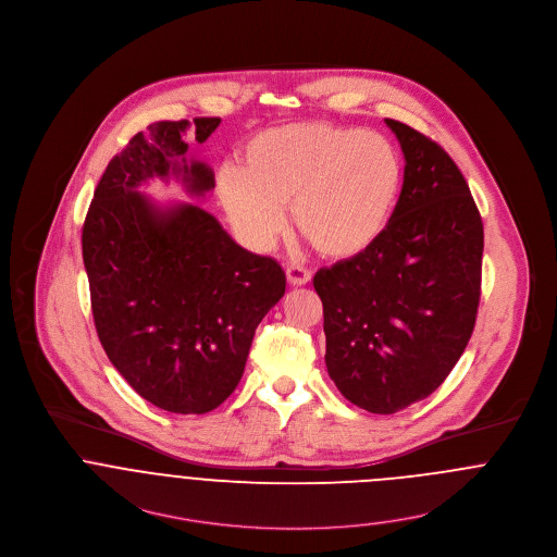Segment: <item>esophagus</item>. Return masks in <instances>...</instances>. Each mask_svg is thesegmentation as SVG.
Instances as JSON below:
<instances>
[{"label": "esophagus", "instance_id": "1", "mask_svg": "<svg viewBox=\"0 0 557 557\" xmlns=\"http://www.w3.org/2000/svg\"><path fill=\"white\" fill-rule=\"evenodd\" d=\"M287 283L292 285V287H302V285H308L310 283V278H312V274L302 268V265H287Z\"/></svg>", "mask_w": 557, "mask_h": 557}]
</instances>
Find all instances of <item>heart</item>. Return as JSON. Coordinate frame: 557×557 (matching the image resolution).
Here are the masks:
<instances>
[{"label": "heart", "mask_w": 557, "mask_h": 557, "mask_svg": "<svg viewBox=\"0 0 557 557\" xmlns=\"http://www.w3.org/2000/svg\"><path fill=\"white\" fill-rule=\"evenodd\" d=\"M405 163L381 134L325 121L253 136L240 168L225 165L216 194L234 227L259 249L285 227L332 261L368 253L385 234L403 194Z\"/></svg>", "instance_id": "1"}]
</instances>
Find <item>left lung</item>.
<instances>
[{
	"instance_id": "left-lung-1",
	"label": "left lung",
	"mask_w": 557,
	"mask_h": 557,
	"mask_svg": "<svg viewBox=\"0 0 557 557\" xmlns=\"http://www.w3.org/2000/svg\"><path fill=\"white\" fill-rule=\"evenodd\" d=\"M405 152V183L383 238L314 274L325 366L341 394L392 414L428 398L463 354L481 298L483 221L456 161L385 119Z\"/></svg>"
}]
</instances>
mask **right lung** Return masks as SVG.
I'll list each match as a JSON object with an SVG mask.
<instances>
[{"label":"right lung","mask_w":557,"mask_h":557,"mask_svg":"<svg viewBox=\"0 0 557 557\" xmlns=\"http://www.w3.org/2000/svg\"><path fill=\"white\" fill-rule=\"evenodd\" d=\"M194 123L202 145L221 119ZM189 127L152 123L110 159L83 225V261L112 366L151 405L203 414L240 383L255 330L285 294V272L236 245L200 206H157L140 194L152 178H176L196 198L214 187L212 170L187 159Z\"/></svg>","instance_id":"1"}]
</instances>
